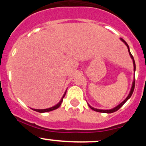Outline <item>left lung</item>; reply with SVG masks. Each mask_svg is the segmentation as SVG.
Instances as JSON below:
<instances>
[{"label":"left lung","mask_w":146,"mask_h":146,"mask_svg":"<svg viewBox=\"0 0 146 146\" xmlns=\"http://www.w3.org/2000/svg\"><path fill=\"white\" fill-rule=\"evenodd\" d=\"M120 40L123 42L124 44L126 45V46L128 47V53H129V55H130V58H131V59L132 60V62H133V66H134V72H135V70H136V66H135V60H134V58L133 56H132L131 53H130V48H129V46L128 45V44L126 43V42H125L124 40H123L122 38H120ZM135 76H134V79H133V82H132V86H131V89L130 90V93H129V94L128 96H127V98L125 99L124 100H123V102H121V103H120L119 104L117 105V106H115V108H111V109H109V110H102V109H98V108H93V107H92L91 106H90L89 104H88V106L90 107V108H91L92 110H95V111H97V112H99V113H114V112L117 111V110H118L120 108L123 106L124 104L130 98V97H131V95H132V93H133V91H134V89H135Z\"/></svg>","instance_id":"8db88e82"}]
</instances>
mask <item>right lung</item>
<instances>
[{"instance_id": "right-lung-1", "label": "right lung", "mask_w": 146, "mask_h": 146, "mask_svg": "<svg viewBox=\"0 0 146 146\" xmlns=\"http://www.w3.org/2000/svg\"><path fill=\"white\" fill-rule=\"evenodd\" d=\"M66 90L64 92V95H63L62 98V99H61V100H60V101L58 102L56 105L53 106L51 107V108H46V109H33V108H31V109L35 110V111H36V112H38V113H46V112H49V111H52V110H56L60 106L62 102V101H63V98H64L65 95H66Z\"/></svg>"}]
</instances>
